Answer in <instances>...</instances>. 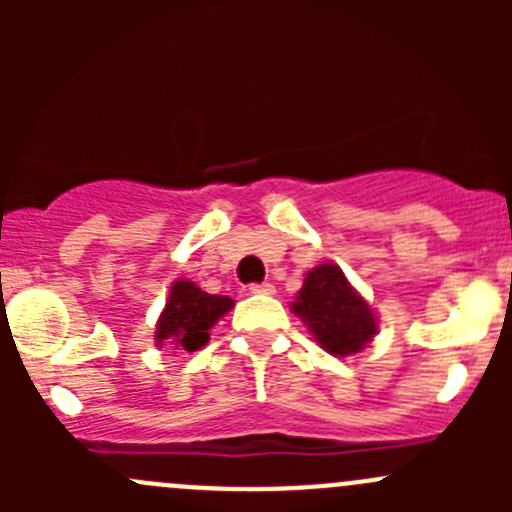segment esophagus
Returning <instances> with one entry per match:
<instances>
[{"label":"esophagus","mask_w":512,"mask_h":512,"mask_svg":"<svg viewBox=\"0 0 512 512\" xmlns=\"http://www.w3.org/2000/svg\"><path fill=\"white\" fill-rule=\"evenodd\" d=\"M250 292L252 294H272V292H275V287H272L270 282H252Z\"/></svg>","instance_id":"obj_1"}]
</instances>
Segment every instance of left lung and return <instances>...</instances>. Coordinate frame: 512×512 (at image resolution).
Instances as JSON below:
<instances>
[{"label":"left lung","instance_id":"1","mask_svg":"<svg viewBox=\"0 0 512 512\" xmlns=\"http://www.w3.org/2000/svg\"><path fill=\"white\" fill-rule=\"evenodd\" d=\"M292 309L317 337L319 347L329 354L349 356L359 352L376 334L369 304L349 287L337 265L314 267L304 277Z\"/></svg>","mask_w":512,"mask_h":512}]
</instances>
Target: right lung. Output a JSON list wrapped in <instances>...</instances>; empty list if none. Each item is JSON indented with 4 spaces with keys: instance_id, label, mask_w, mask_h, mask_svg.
<instances>
[{
    "instance_id": "obj_1",
    "label": "right lung",
    "mask_w": 512,
    "mask_h": 512,
    "mask_svg": "<svg viewBox=\"0 0 512 512\" xmlns=\"http://www.w3.org/2000/svg\"><path fill=\"white\" fill-rule=\"evenodd\" d=\"M232 299L223 294H208L193 282L178 280L170 287V299L158 319V344L170 339L185 352H195L210 337V327L230 312Z\"/></svg>"
}]
</instances>
